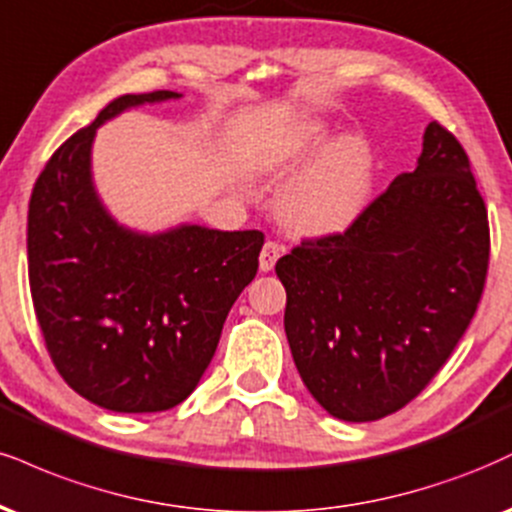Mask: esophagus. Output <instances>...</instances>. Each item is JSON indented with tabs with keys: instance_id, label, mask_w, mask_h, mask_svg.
I'll use <instances>...</instances> for the list:
<instances>
[{
	"instance_id": "esophagus-1",
	"label": "esophagus",
	"mask_w": 512,
	"mask_h": 512,
	"mask_svg": "<svg viewBox=\"0 0 512 512\" xmlns=\"http://www.w3.org/2000/svg\"><path fill=\"white\" fill-rule=\"evenodd\" d=\"M279 257H281V245H276V243H272V240H267L262 252H260V272H264V274L272 272Z\"/></svg>"
}]
</instances>
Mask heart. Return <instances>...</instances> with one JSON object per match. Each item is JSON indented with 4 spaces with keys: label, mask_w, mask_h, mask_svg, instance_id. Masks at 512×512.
<instances>
[{
    "label": "heart",
    "mask_w": 512,
    "mask_h": 512,
    "mask_svg": "<svg viewBox=\"0 0 512 512\" xmlns=\"http://www.w3.org/2000/svg\"><path fill=\"white\" fill-rule=\"evenodd\" d=\"M281 190V224L293 236L329 238L348 231L372 200L377 159L362 135H343L324 121H303L269 135L252 152V166L264 176H291Z\"/></svg>",
    "instance_id": "heart-1"
}]
</instances>
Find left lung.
<instances>
[{"label": "left lung", "instance_id": "8db88e82", "mask_svg": "<svg viewBox=\"0 0 512 512\" xmlns=\"http://www.w3.org/2000/svg\"><path fill=\"white\" fill-rule=\"evenodd\" d=\"M489 221L458 140L432 121L422 155L346 233L276 262L288 346L331 417L374 422L408 405L472 322Z\"/></svg>", "mask_w": 512, "mask_h": 512}]
</instances>
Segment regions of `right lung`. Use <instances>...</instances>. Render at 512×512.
I'll list each match as a JSON object with an SVG mask.
<instances>
[{
  "label": "right lung",
  "mask_w": 512,
  "mask_h": 512,
  "mask_svg": "<svg viewBox=\"0 0 512 512\" xmlns=\"http://www.w3.org/2000/svg\"><path fill=\"white\" fill-rule=\"evenodd\" d=\"M181 92L123 95L54 152L28 207V276L54 367L114 412H162L202 379L221 326L255 279L262 231L121 224L92 181L97 128Z\"/></svg>",
  "instance_id": "1"
}]
</instances>
